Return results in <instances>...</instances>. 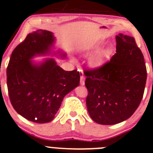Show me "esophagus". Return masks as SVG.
Returning a JSON list of instances; mask_svg holds the SVG:
<instances>
[{
    "label": "esophagus",
    "instance_id": "obj_1",
    "mask_svg": "<svg viewBox=\"0 0 153 153\" xmlns=\"http://www.w3.org/2000/svg\"><path fill=\"white\" fill-rule=\"evenodd\" d=\"M84 81H85V79H84V76L82 73L81 75V76H80V84H81V86L84 85Z\"/></svg>",
    "mask_w": 153,
    "mask_h": 153
}]
</instances>
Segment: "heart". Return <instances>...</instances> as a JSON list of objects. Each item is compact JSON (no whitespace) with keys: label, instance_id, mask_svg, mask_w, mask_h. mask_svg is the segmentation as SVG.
<instances>
[{"label":"heart","instance_id":"b5f03b06","mask_svg":"<svg viewBox=\"0 0 153 153\" xmlns=\"http://www.w3.org/2000/svg\"><path fill=\"white\" fill-rule=\"evenodd\" d=\"M104 45V43L103 42H98L97 44H94V45L91 46L90 47L87 48L84 50V55H90L92 54L95 53V52H98L100 49H101ZM109 53V50H104L103 52H101L100 53L97 54L96 55H95L94 57H92L90 59V64L93 68H99L104 64V61H105L106 58H107L108 55ZM73 61H75V59H73Z\"/></svg>","mask_w":153,"mask_h":153}]
</instances>
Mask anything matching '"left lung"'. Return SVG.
I'll list each match as a JSON object with an SVG mask.
<instances>
[{
	"label": "left lung",
	"instance_id": "obj_1",
	"mask_svg": "<svg viewBox=\"0 0 153 153\" xmlns=\"http://www.w3.org/2000/svg\"><path fill=\"white\" fill-rule=\"evenodd\" d=\"M116 53L103 67L86 71V107L91 118L104 125L132 115L143 98L146 81L143 55L133 37L115 36Z\"/></svg>",
	"mask_w": 153,
	"mask_h": 153
}]
</instances>
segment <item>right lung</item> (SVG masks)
Segmentation results:
<instances>
[{"label": "right lung", "mask_w": 153, "mask_h": 153, "mask_svg": "<svg viewBox=\"0 0 153 153\" xmlns=\"http://www.w3.org/2000/svg\"><path fill=\"white\" fill-rule=\"evenodd\" d=\"M55 42L49 31L38 29L29 33L13 50L7 67L11 104L19 115L32 122L52 121L64 96L79 85V72L64 70L53 58L32 62L36 56L66 58L62 50H54Z\"/></svg>", "instance_id": "1"}]
</instances>
